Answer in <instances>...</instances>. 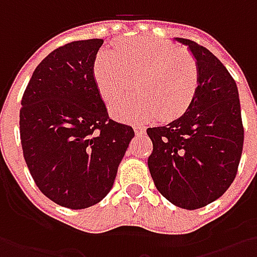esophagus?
Segmentation results:
<instances>
[{
  "label": "esophagus",
  "instance_id": "esophagus-1",
  "mask_svg": "<svg viewBox=\"0 0 257 257\" xmlns=\"http://www.w3.org/2000/svg\"><path fill=\"white\" fill-rule=\"evenodd\" d=\"M134 132H136V134H144L146 133V128H144V127L136 125V127H134Z\"/></svg>",
  "mask_w": 257,
  "mask_h": 257
}]
</instances>
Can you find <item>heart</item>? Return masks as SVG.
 Listing matches in <instances>:
<instances>
[{
    "label": "heart",
    "instance_id": "1",
    "mask_svg": "<svg viewBox=\"0 0 257 257\" xmlns=\"http://www.w3.org/2000/svg\"><path fill=\"white\" fill-rule=\"evenodd\" d=\"M115 51L101 50L93 64L94 83L107 105L133 90L139 79L142 97L117 104L113 114L121 121L142 123L159 114L172 121L189 110L199 90L196 60L177 45L156 38L136 37L118 41Z\"/></svg>",
    "mask_w": 257,
    "mask_h": 257
}]
</instances>
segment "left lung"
I'll list each match as a JSON object with an SVG mask.
<instances>
[{
  "label": "left lung",
  "instance_id": "8db88e82",
  "mask_svg": "<svg viewBox=\"0 0 257 257\" xmlns=\"http://www.w3.org/2000/svg\"><path fill=\"white\" fill-rule=\"evenodd\" d=\"M199 67V90L189 110L163 127H150L147 164L157 190L177 207L194 210L226 192L237 174L244 130L239 91L207 48L186 38Z\"/></svg>",
  "mask_w": 257,
  "mask_h": 257
}]
</instances>
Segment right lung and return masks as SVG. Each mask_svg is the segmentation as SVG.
Segmentation results:
<instances>
[{
    "label": "right lung",
    "mask_w": 257,
    "mask_h": 257,
    "mask_svg": "<svg viewBox=\"0 0 257 257\" xmlns=\"http://www.w3.org/2000/svg\"><path fill=\"white\" fill-rule=\"evenodd\" d=\"M103 40L58 47L37 65L20 110L25 163L50 200L68 209L101 202L134 137L108 117L94 83L93 64Z\"/></svg>",
    "instance_id": "1"
}]
</instances>
